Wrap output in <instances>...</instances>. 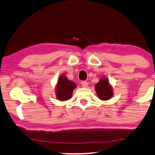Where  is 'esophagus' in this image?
<instances>
[{"mask_svg": "<svg viewBox=\"0 0 155 155\" xmlns=\"http://www.w3.org/2000/svg\"><path fill=\"white\" fill-rule=\"evenodd\" d=\"M81 85L83 87V88H86V87H88V83H87L86 81H82L81 83Z\"/></svg>", "mask_w": 155, "mask_h": 155, "instance_id": "34e87169", "label": "esophagus"}]
</instances>
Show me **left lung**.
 Here are the masks:
<instances>
[{"mask_svg":"<svg viewBox=\"0 0 155 155\" xmlns=\"http://www.w3.org/2000/svg\"><path fill=\"white\" fill-rule=\"evenodd\" d=\"M95 91L98 97L103 101L110 99L113 96L112 85L110 84L109 81L105 78H102L99 83L95 85Z\"/></svg>","mask_w":155,"mask_h":155,"instance_id":"1","label":"left lung"}]
</instances>
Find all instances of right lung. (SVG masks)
Masks as SVG:
<instances>
[{
    "mask_svg": "<svg viewBox=\"0 0 155 155\" xmlns=\"http://www.w3.org/2000/svg\"><path fill=\"white\" fill-rule=\"evenodd\" d=\"M76 88L74 82L69 81L64 74L61 75L58 80L56 87V99L61 101H67L72 97L73 90Z\"/></svg>",
    "mask_w": 155,
    "mask_h": 155,
    "instance_id": "1",
    "label": "right lung"
}]
</instances>
